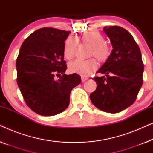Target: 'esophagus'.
Here are the masks:
<instances>
[{"instance_id":"obj_1","label":"esophagus","mask_w":153,"mask_h":153,"mask_svg":"<svg viewBox=\"0 0 153 153\" xmlns=\"http://www.w3.org/2000/svg\"><path fill=\"white\" fill-rule=\"evenodd\" d=\"M88 79V77H85L83 76H81V81H82V82H85V81H87Z\"/></svg>"}]
</instances>
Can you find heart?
<instances>
[{
    "mask_svg": "<svg viewBox=\"0 0 153 153\" xmlns=\"http://www.w3.org/2000/svg\"><path fill=\"white\" fill-rule=\"evenodd\" d=\"M78 39L83 44L91 46L90 56H94L100 62H105L110 57L111 50L105 39L99 31H88L81 35ZM78 39L74 37H69L65 42L63 54L66 59L71 60L74 58L78 45ZM97 68V63L94 58L81 60H75L68 65L71 72L77 73L82 76H88Z\"/></svg>",
    "mask_w": 153,
    "mask_h": 153,
    "instance_id": "obj_1",
    "label": "heart"
}]
</instances>
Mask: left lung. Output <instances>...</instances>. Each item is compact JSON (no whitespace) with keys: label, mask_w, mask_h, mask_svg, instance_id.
<instances>
[{"label":"left lung","mask_w":153,"mask_h":153,"mask_svg":"<svg viewBox=\"0 0 153 153\" xmlns=\"http://www.w3.org/2000/svg\"><path fill=\"white\" fill-rule=\"evenodd\" d=\"M113 49L110 57L95 76L97 88L90 95L94 105L107 113H118L131 106L143 84V63L139 46L130 33L122 27L105 26Z\"/></svg>","instance_id":"left-lung-1"}]
</instances>
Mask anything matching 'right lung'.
<instances>
[{
	"label": "right lung",
	"mask_w": 153,
	"mask_h": 153,
	"mask_svg": "<svg viewBox=\"0 0 153 153\" xmlns=\"http://www.w3.org/2000/svg\"><path fill=\"white\" fill-rule=\"evenodd\" d=\"M70 33L53 28L38 29L20 48L16 62L18 86L28 107L41 116L64 111L70 104L72 88L81 81L76 73L65 74L63 49ZM56 76H61L56 79Z\"/></svg>",
	"instance_id": "obj_1"
}]
</instances>
